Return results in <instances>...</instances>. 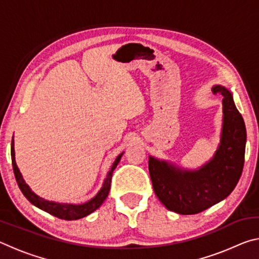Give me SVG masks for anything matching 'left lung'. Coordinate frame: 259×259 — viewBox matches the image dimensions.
Returning <instances> with one entry per match:
<instances>
[{
    "mask_svg": "<svg viewBox=\"0 0 259 259\" xmlns=\"http://www.w3.org/2000/svg\"><path fill=\"white\" fill-rule=\"evenodd\" d=\"M223 96L221 144L208 163L198 170H185L150 156L148 170L153 190L165 208L181 214H195L221 202L238 184L244 164V121L229 90L214 85Z\"/></svg>",
    "mask_w": 259,
    "mask_h": 259,
    "instance_id": "8db88e82",
    "label": "left lung"
}]
</instances>
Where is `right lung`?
<instances>
[{
    "mask_svg": "<svg viewBox=\"0 0 259 259\" xmlns=\"http://www.w3.org/2000/svg\"><path fill=\"white\" fill-rule=\"evenodd\" d=\"M15 143L14 138H12L11 142V160H12V166H14V172L16 181L18 183V186L20 191L23 192V194L26 196L30 203L34 204L35 207L40 208L45 211L49 212L50 214L55 217H58L60 219H65V221H75V219H80L88 216L91 212H94L95 210H97L100 205L103 204L105 199L107 198L109 188H111V182H112V175L114 169L116 168V165L119 164L121 160V156L123 155V152L116 157V160L114 161L111 170H109L106 178L103 183V186L100 188V191L97 193V195L93 198L91 200L88 201L85 203L81 204H72V203H59V202H54V201H48L46 199H42L40 196L35 194V193L30 190V187L25 183L23 176L19 171L18 166L16 163L15 159Z\"/></svg>",
    "mask_w": 259,
    "mask_h": 259,
    "instance_id": "add662e5",
    "label": "right lung"
}]
</instances>
